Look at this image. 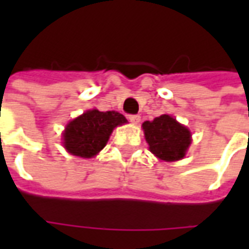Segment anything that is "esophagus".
Segmentation results:
<instances>
[{"label": "esophagus", "instance_id": "esophagus-1", "mask_svg": "<svg viewBox=\"0 0 249 249\" xmlns=\"http://www.w3.org/2000/svg\"><path fill=\"white\" fill-rule=\"evenodd\" d=\"M140 120H141V117L139 116V114H130L129 116V121L132 123V124L137 125L139 123H140Z\"/></svg>", "mask_w": 249, "mask_h": 249}]
</instances>
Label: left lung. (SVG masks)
Returning a JSON list of instances; mask_svg holds the SVG:
<instances>
[{
	"label": "left lung",
	"mask_w": 249,
	"mask_h": 249,
	"mask_svg": "<svg viewBox=\"0 0 249 249\" xmlns=\"http://www.w3.org/2000/svg\"><path fill=\"white\" fill-rule=\"evenodd\" d=\"M149 151L162 161H178L185 156L192 142L191 130L169 114H161L142 124Z\"/></svg>",
	"instance_id": "obj_1"
}]
</instances>
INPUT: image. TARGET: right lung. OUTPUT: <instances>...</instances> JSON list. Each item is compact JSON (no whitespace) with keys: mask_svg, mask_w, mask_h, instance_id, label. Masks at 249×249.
<instances>
[{"mask_svg":"<svg viewBox=\"0 0 249 249\" xmlns=\"http://www.w3.org/2000/svg\"><path fill=\"white\" fill-rule=\"evenodd\" d=\"M126 123L124 116L116 110L90 109L69 121L62 133V144L71 155L90 159L107 145L114 128Z\"/></svg>","mask_w":249,"mask_h":249,"instance_id":"1","label":"right lung"}]
</instances>
